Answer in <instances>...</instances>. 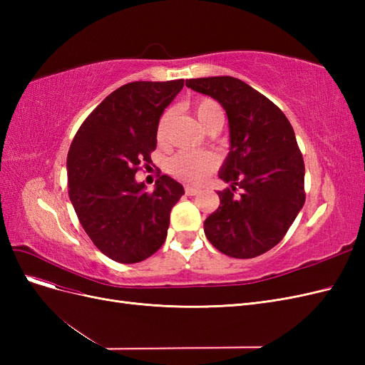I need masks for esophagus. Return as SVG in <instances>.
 <instances>
[{"label": "esophagus", "mask_w": 365, "mask_h": 365, "mask_svg": "<svg viewBox=\"0 0 365 365\" xmlns=\"http://www.w3.org/2000/svg\"><path fill=\"white\" fill-rule=\"evenodd\" d=\"M200 193V189H196V187H192V185H187L185 187V195L187 196H195Z\"/></svg>", "instance_id": "34e87169"}]
</instances>
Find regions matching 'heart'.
<instances>
[{"mask_svg": "<svg viewBox=\"0 0 365 365\" xmlns=\"http://www.w3.org/2000/svg\"><path fill=\"white\" fill-rule=\"evenodd\" d=\"M195 114L200 120V123L208 132H217L224 123V111L215 98L201 97L195 102ZM172 117V109H165L160 117L157 126V138L163 141L165 137V130ZM220 158L215 152H193V150H181L169 160L168 172L185 182H202L210 175L217 170Z\"/></svg>", "mask_w": 365, "mask_h": 365, "instance_id": "heart-1", "label": "heart"}]
</instances>
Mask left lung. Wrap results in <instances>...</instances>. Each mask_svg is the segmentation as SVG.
<instances>
[{"instance_id": "1", "label": "left lung", "mask_w": 365, "mask_h": 365, "mask_svg": "<svg viewBox=\"0 0 365 365\" xmlns=\"http://www.w3.org/2000/svg\"><path fill=\"white\" fill-rule=\"evenodd\" d=\"M185 85L216 98L230 123L231 150L219 178L231 187L217 192L220 204L205 219V236L230 257H257L284 237L306 200L294 129L277 105L235 77H201Z\"/></svg>"}]
</instances>
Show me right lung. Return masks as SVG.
I'll return each instance as SVG.
<instances>
[{
  "label": "right lung",
  "instance_id": "add662e5",
  "mask_svg": "<svg viewBox=\"0 0 365 365\" xmlns=\"http://www.w3.org/2000/svg\"><path fill=\"white\" fill-rule=\"evenodd\" d=\"M184 81L130 82L117 88L85 118L68 150V195L85 233L120 263L150 257L164 244L173 205L184 187L168 175L153 192L135 181L157 148L164 108Z\"/></svg>",
  "mask_w": 365,
  "mask_h": 365
}]
</instances>
